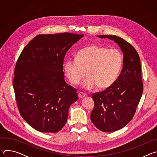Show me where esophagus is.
Returning a JSON list of instances; mask_svg holds the SVG:
<instances>
[{"instance_id":"1","label":"esophagus","mask_w":157,"mask_h":157,"mask_svg":"<svg viewBox=\"0 0 157 157\" xmlns=\"http://www.w3.org/2000/svg\"><path fill=\"white\" fill-rule=\"evenodd\" d=\"M86 94L85 93H82V92H80V93H79V94H78V96H79V98H84V97H86Z\"/></svg>"}]
</instances>
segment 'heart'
Segmentation results:
<instances>
[{
	"label": "heart",
	"mask_w": 157,
	"mask_h": 157,
	"mask_svg": "<svg viewBox=\"0 0 157 157\" xmlns=\"http://www.w3.org/2000/svg\"><path fill=\"white\" fill-rule=\"evenodd\" d=\"M123 64V55L116 49H109L92 44L79 50L76 59H68L63 70L69 82L78 84L86 75L84 88L91 89L96 86L105 89L113 85L118 78Z\"/></svg>",
	"instance_id": "heart-1"
}]
</instances>
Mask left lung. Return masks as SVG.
<instances>
[{"label":"left lung","mask_w":157,"mask_h":157,"mask_svg":"<svg viewBox=\"0 0 157 157\" xmlns=\"http://www.w3.org/2000/svg\"><path fill=\"white\" fill-rule=\"evenodd\" d=\"M114 40L123 53V69L114 83L104 91L94 93L91 114L94 125L102 132L118 130L134 116L141 99L144 84L139 55L131 44L116 35H98Z\"/></svg>","instance_id":"8db88e82"}]
</instances>
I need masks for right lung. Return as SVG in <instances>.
Masks as SVG:
<instances>
[{"label": "right lung", "mask_w": 157, "mask_h": 157, "mask_svg": "<svg viewBox=\"0 0 157 157\" xmlns=\"http://www.w3.org/2000/svg\"><path fill=\"white\" fill-rule=\"evenodd\" d=\"M83 35H38L22 50L15 65L13 86L23 119L41 132L55 133L66 123L70 105L78 99L66 84L63 61L66 52Z\"/></svg>", "instance_id": "add662e5"}]
</instances>
